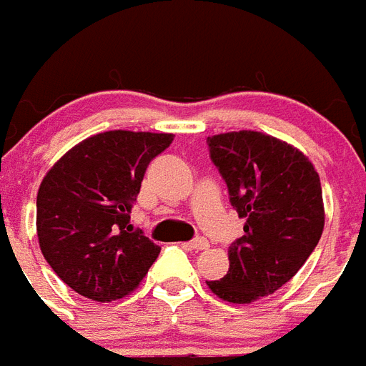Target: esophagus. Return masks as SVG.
Masks as SVG:
<instances>
[{
    "instance_id": "1",
    "label": "esophagus",
    "mask_w": 366,
    "mask_h": 366,
    "mask_svg": "<svg viewBox=\"0 0 366 366\" xmlns=\"http://www.w3.org/2000/svg\"><path fill=\"white\" fill-rule=\"evenodd\" d=\"M210 244L207 239H195V240H192V242H186V248H188V250H195V252L207 250Z\"/></svg>"
}]
</instances>
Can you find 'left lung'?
Instances as JSON below:
<instances>
[{
  "label": "left lung",
  "mask_w": 366,
  "mask_h": 366,
  "mask_svg": "<svg viewBox=\"0 0 366 366\" xmlns=\"http://www.w3.org/2000/svg\"><path fill=\"white\" fill-rule=\"evenodd\" d=\"M210 159L244 218V234L229 246V270L207 282L214 295L248 305L280 290L305 265L325 224L320 174L301 150L259 132L207 139Z\"/></svg>",
  "instance_id": "obj_1"
}]
</instances>
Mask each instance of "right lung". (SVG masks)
<instances>
[{
	"mask_svg": "<svg viewBox=\"0 0 366 366\" xmlns=\"http://www.w3.org/2000/svg\"><path fill=\"white\" fill-rule=\"evenodd\" d=\"M171 133L114 132L88 137L52 165L37 193L44 259L79 295L97 302L129 295L159 246L129 225L148 163Z\"/></svg>",
	"mask_w": 366,
	"mask_h": 366,
	"instance_id": "add662e5",
	"label": "right lung"
}]
</instances>
